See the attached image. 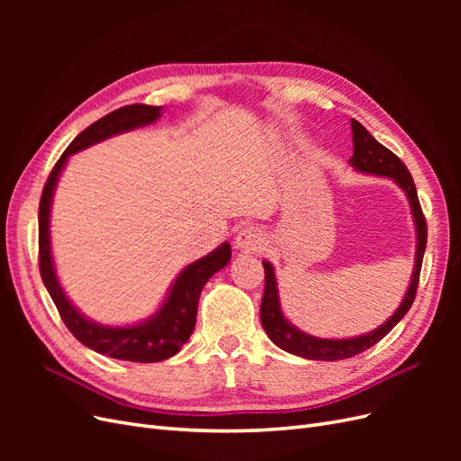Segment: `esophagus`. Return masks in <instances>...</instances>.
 Listing matches in <instances>:
<instances>
[{
	"instance_id": "1",
	"label": "esophagus",
	"mask_w": 461,
	"mask_h": 461,
	"mask_svg": "<svg viewBox=\"0 0 461 461\" xmlns=\"http://www.w3.org/2000/svg\"><path fill=\"white\" fill-rule=\"evenodd\" d=\"M263 246V234L256 227H246L242 229L234 239V248L239 252H258V249Z\"/></svg>"
}]
</instances>
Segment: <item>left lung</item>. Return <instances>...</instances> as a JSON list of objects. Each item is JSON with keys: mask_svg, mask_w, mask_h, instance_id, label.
Masks as SVG:
<instances>
[{"mask_svg": "<svg viewBox=\"0 0 461 461\" xmlns=\"http://www.w3.org/2000/svg\"><path fill=\"white\" fill-rule=\"evenodd\" d=\"M352 140H354V156L350 158V165L356 171L393 178L394 183L406 192L410 207H411L413 222H415V234H417L413 273H411L410 286L406 290V294H403V300L398 305V310L390 315L381 327H376L375 330H369L366 334H359V337H352V339H319L300 330L285 317L281 308V298H278L275 269L269 261L263 259L265 290H263L261 312H259L261 325L265 332H267V337L273 340V344H276L281 350L305 357V359L337 361V359H346L369 350L371 346L383 340L386 334L398 325V321L410 312L411 303L415 300L417 283H420L421 263H423V254L427 246V222H425L420 198H417V190L408 167L403 165L400 158H396L388 148L376 142L375 138L367 132L364 124L357 122L356 119H352Z\"/></svg>", "mask_w": 461, "mask_h": 461, "instance_id": "left-lung-1", "label": "left lung"}]
</instances>
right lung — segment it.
<instances>
[{"mask_svg":"<svg viewBox=\"0 0 461 461\" xmlns=\"http://www.w3.org/2000/svg\"><path fill=\"white\" fill-rule=\"evenodd\" d=\"M161 109L156 105L134 104L111 111L109 115L95 121L86 131H82L75 140L63 151L59 161L55 163L53 171L48 176V183L41 192L40 209H38V246H40V275L44 281L50 296L58 308L63 323L73 332V337L85 344L90 350L124 361H138V364H153V361L169 359L180 352V348L190 339L196 327L198 300L205 283L217 271L227 267L230 261V244L222 242L213 252L186 265L175 278L161 308L151 317L140 321L136 325L111 327L100 325L95 321L82 315L71 300L67 298L65 290L59 285L58 271L51 256L50 242V215L53 192L68 158L77 151L86 149L107 138L129 132L134 129L146 127L156 122L161 117Z\"/></svg>","mask_w":461,"mask_h":461,"instance_id":"obj_1","label":"right lung"}]
</instances>
